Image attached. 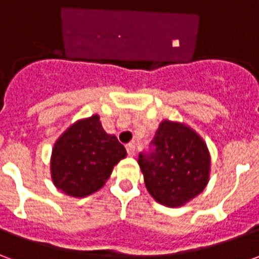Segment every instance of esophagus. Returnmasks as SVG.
<instances>
[{"mask_svg": "<svg viewBox=\"0 0 259 259\" xmlns=\"http://www.w3.org/2000/svg\"><path fill=\"white\" fill-rule=\"evenodd\" d=\"M126 151H127V154H129L130 157H133V155H135V152H136L135 144H132V143L126 144Z\"/></svg>", "mask_w": 259, "mask_h": 259, "instance_id": "1", "label": "esophagus"}]
</instances>
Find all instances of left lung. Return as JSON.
I'll return each instance as SVG.
<instances>
[{
	"label": "left lung",
	"instance_id": "obj_1",
	"mask_svg": "<svg viewBox=\"0 0 259 259\" xmlns=\"http://www.w3.org/2000/svg\"><path fill=\"white\" fill-rule=\"evenodd\" d=\"M154 150L139 155L144 183L154 200L169 208L187 204L209 182L211 155L190 126L165 119L152 140Z\"/></svg>",
	"mask_w": 259,
	"mask_h": 259
}]
</instances>
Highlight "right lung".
<instances>
[{
  "label": "right lung",
  "instance_id": "right-lung-1",
  "mask_svg": "<svg viewBox=\"0 0 259 259\" xmlns=\"http://www.w3.org/2000/svg\"><path fill=\"white\" fill-rule=\"evenodd\" d=\"M123 158L124 147L104 130L98 115H91L70 124L55 141L51 179L66 195L83 198L100 190Z\"/></svg>",
  "mask_w": 259,
  "mask_h": 259
}]
</instances>
